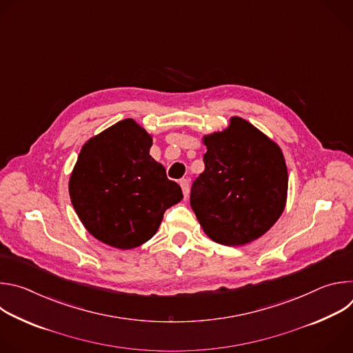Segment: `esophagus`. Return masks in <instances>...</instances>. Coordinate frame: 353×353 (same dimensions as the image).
<instances>
[{"label": "esophagus", "mask_w": 353, "mask_h": 353, "mask_svg": "<svg viewBox=\"0 0 353 353\" xmlns=\"http://www.w3.org/2000/svg\"><path fill=\"white\" fill-rule=\"evenodd\" d=\"M180 187H181V191H183V195L184 198L188 196V192H190V183L187 179H181L180 180Z\"/></svg>", "instance_id": "esophagus-1"}]
</instances>
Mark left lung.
<instances>
[{"label": "left lung", "mask_w": 353, "mask_h": 353, "mask_svg": "<svg viewBox=\"0 0 353 353\" xmlns=\"http://www.w3.org/2000/svg\"><path fill=\"white\" fill-rule=\"evenodd\" d=\"M205 170L192 183L191 208L205 234L223 245H244L281 218L288 169L281 146L241 117L203 137Z\"/></svg>", "instance_id": "obj_1"}]
</instances>
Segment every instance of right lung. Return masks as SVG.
Segmentation results:
<instances>
[{"label":"right lung","mask_w":353,"mask_h":353,"mask_svg":"<svg viewBox=\"0 0 353 353\" xmlns=\"http://www.w3.org/2000/svg\"><path fill=\"white\" fill-rule=\"evenodd\" d=\"M152 134L125 119L89 138L71 172L68 191L85 229L99 241L131 250L158 232L180 203L177 183L149 155Z\"/></svg>","instance_id":"obj_1"}]
</instances>
